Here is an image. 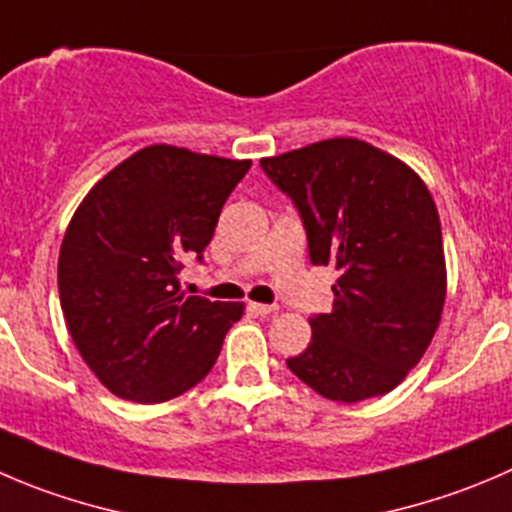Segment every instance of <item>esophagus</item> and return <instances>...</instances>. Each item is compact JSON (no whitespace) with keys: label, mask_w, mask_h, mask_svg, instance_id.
Masks as SVG:
<instances>
[{"label":"esophagus","mask_w":512,"mask_h":512,"mask_svg":"<svg viewBox=\"0 0 512 512\" xmlns=\"http://www.w3.org/2000/svg\"><path fill=\"white\" fill-rule=\"evenodd\" d=\"M252 312H257V315H275L277 312V305H265V302H250Z\"/></svg>","instance_id":"34e87169"}]
</instances>
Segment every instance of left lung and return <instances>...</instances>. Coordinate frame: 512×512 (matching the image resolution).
Instances as JSON below:
<instances>
[{
    "instance_id": "1",
    "label": "left lung",
    "mask_w": 512,
    "mask_h": 512,
    "mask_svg": "<svg viewBox=\"0 0 512 512\" xmlns=\"http://www.w3.org/2000/svg\"><path fill=\"white\" fill-rule=\"evenodd\" d=\"M262 170L300 210L315 265H335L330 315L287 367L322 398L360 403L420 362L448 292L440 215L413 167L355 137H332Z\"/></svg>"
}]
</instances>
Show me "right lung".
Masks as SVG:
<instances>
[{"label":"right lung","mask_w":512,"mask_h":512,"mask_svg":"<svg viewBox=\"0 0 512 512\" xmlns=\"http://www.w3.org/2000/svg\"><path fill=\"white\" fill-rule=\"evenodd\" d=\"M250 160L150 145L79 202L59 247V302L79 355L122 400L165 403L212 370L242 302L180 292Z\"/></svg>","instance_id":"add662e5"}]
</instances>
